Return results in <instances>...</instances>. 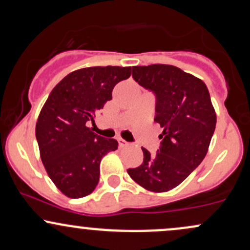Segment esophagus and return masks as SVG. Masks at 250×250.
<instances>
[{"mask_svg": "<svg viewBox=\"0 0 250 250\" xmlns=\"http://www.w3.org/2000/svg\"><path fill=\"white\" fill-rule=\"evenodd\" d=\"M117 141H119V145H120V147H121V148L128 147V146H129V143L127 141H125V140H123V139H119V140H117Z\"/></svg>", "mask_w": 250, "mask_h": 250, "instance_id": "esophagus-1", "label": "esophagus"}]
</instances>
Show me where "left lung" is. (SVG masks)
<instances>
[{
    "label": "left lung",
    "mask_w": 250,
    "mask_h": 250,
    "mask_svg": "<svg viewBox=\"0 0 250 250\" xmlns=\"http://www.w3.org/2000/svg\"><path fill=\"white\" fill-rule=\"evenodd\" d=\"M133 77L156 96L154 120L163 131L157 153L151 156L142 148L143 163L127 171L147 190L165 193L182 183L203 161L216 113L205 82L175 65H136Z\"/></svg>",
    "instance_id": "8db88e82"
}]
</instances>
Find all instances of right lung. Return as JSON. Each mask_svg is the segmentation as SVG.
Instances as JSON below:
<instances>
[{
	"label": "right lung",
	"instance_id": "add662e5",
	"mask_svg": "<svg viewBox=\"0 0 250 250\" xmlns=\"http://www.w3.org/2000/svg\"><path fill=\"white\" fill-rule=\"evenodd\" d=\"M131 75V67H89L68 74L51 90L36 122V140L48 176L62 194L80 199L100 180L102 157L117 149L87 127L111 100L115 85Z\"/></svg>",
	"mask_w": 250,
	"mask_h": 250
}]
</instances>
